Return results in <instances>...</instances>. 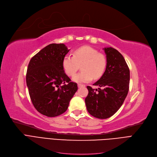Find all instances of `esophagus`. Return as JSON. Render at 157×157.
I'll list each match as a JSON object with an SVG mask.
<instances>
[{"label":"esophagus","instance_id":"obj_1","mask_svg":"<svg viewBox=\"0 0 157 157\" xmlns=\"http://www.w3.org/2000/svg\"><path fill=\"white\" fill-rule=\"evenodd\" d=\"M84 84H78V88H82V87H85Z\"/></svg>","mask_w":157,"mask_h":157}]
</instances>
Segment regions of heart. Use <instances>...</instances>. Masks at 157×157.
Wrapping results in <instances>:
<instances>
[{
    "label": "heart",
    "mask_w": 157,
    "mask_h": 157,
    "mask_svg": "<svg viewBox=\"0 0 157 157\" xmlns=\"http://www.w3.org/2000/svg\"><path fill=\"white\" fill-rule=\"evenodd\" d=\"M81 66L82 71L75 75L73 80L77 82H88L97 79L103 75L106 67V58L95 48L82 47L75 50L73 56L66 55L63 58L62 67L68 76L72 77Z\"/></svg>",
    "instance_id": "1"
}]
</instances>
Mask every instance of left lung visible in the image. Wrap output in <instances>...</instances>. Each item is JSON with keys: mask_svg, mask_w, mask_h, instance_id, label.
Returning <instances> with one entry per match:
<instances>
[{"mask_svg": "<svg viewBox=\"0 0 157 157\" xmlns=\"http://www.w3.org/2000/svg\"><path fill=\"white\" fill-rule=\"evenodd\" d=\"M106 56V70L93 85L87 86L88 95L85 102L88 112L99 119L112 116L120 109L128 94L130 71L121 54L112 47L103 48Z\"/></svg>", "mask_w": 157, "mask_h": 157, "instance_id": "8db88e82", "label": "left lung"}]
</instances>
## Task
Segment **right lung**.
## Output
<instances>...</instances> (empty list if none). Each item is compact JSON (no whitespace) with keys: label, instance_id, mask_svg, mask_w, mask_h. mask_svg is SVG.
Here are the masks:
<instances>
[{"label":"right lung","instance_id":"obj_1","mask_svg":"<svg viewBox=\"0 0 157 157\" xmlns=\"http://www.w3.org/2000/svg\"><path fill=\"white\" fill-rule=\"evenodd\" d=\"M69 51L63 44L48 45L31 58L27 68L26 81L32 104L47 117L66 112L78 90L62 67L63 58Z\"/></svg>","mask_w":157,"mask_h":157}]
</instances>
